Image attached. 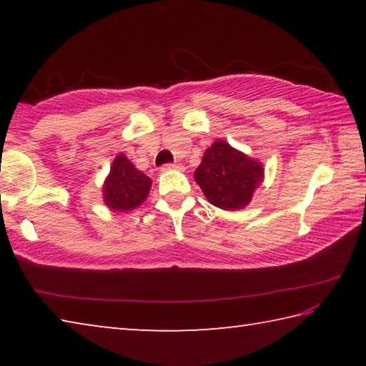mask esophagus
Masks as SVG:
<instances>
[{
  "mask_svg": "<svg viewBox=\"0 0 366 366\" xmlns=\"http://www.w3.org/2000/svg\"><path fill=\"white\" fill-rule=\"evenodd\" d=\"M171 169H182V166L179 164V163H168V164L161 166V171H163V172L171 171Z\"/></svg>",
  "mask_w": 366,
  "mask_h": 366,
  "instance_id": "1",
  "label": "esophagus"
}]
</instances>
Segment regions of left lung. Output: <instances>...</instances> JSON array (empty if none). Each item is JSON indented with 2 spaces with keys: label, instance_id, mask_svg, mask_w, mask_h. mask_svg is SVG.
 Listing matches in <instances>:
<instances>
[{
  "label": "left lung",
  "instance_id": "1",
  "mask_svg": "<svg viewBox=\"0 0 366 366\" xmlns=\"http://www.w3.org/2000/svg\"><path fill=\"white\" fill-rule=\"evenodd\" d=\"M263 164L235 150L224 140L207 148L195 169V182L212 205L222 209H242L263 182Z\"/></svg>",
  "mask_w": 366,
  "mask_h": 366
}]
</instances>
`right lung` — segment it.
<instances>
[{
    "label": "right lung",
    "instance_id": "add662e5",
    "mask_svg": "<svg viewBox=\"0 0 366 366\" xmlns=\"http://www.w3.org/2000/svg\"><path fill=\"white\" fill-rule=\"evenodd\" d=\"M152 179L139 171L126 154H117L103 185L104 205L114 212H131L147 200Z\"/></svg>",
    "mask_w": 366,
    "mask_h": 366
}]
</instances>
